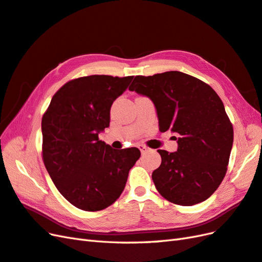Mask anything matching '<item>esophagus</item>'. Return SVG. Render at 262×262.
<instances>
[{"label": "esophagus", "instance_id": "34e87169", "mask_svg": "<svg viewBox=\"0 0 262 262\" xmlns=\"http://www.w3.org/2000/svg\"><path fill=\"white\" fill-rule=\"evenodd\" d=\"M138 148H139V150L141 151V154H143V155L146 154V152L149 150V149H148L146 146H144V145H139Z\"/></svg>", "mask_w": 262, "mask_h": 262}]
</instances>
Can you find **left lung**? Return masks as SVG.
<instances>
[{"instance_id":"obj_1","label":"left lung","mask_w":262,"mask_h":262,"mask_svg":"<svg viewBox=\"0 0 262 262\" xmlns=\"http://www.w3.org/2000/svg\"><path fill=\"white\" fill-rule=\"evenodd\" d=\"M130 91L150 99L159 130L176 133L178 150L159 149L161 164L152 172L156 189L171 203H201L226 174L234 130L220 96L205 82L180 71L136 76Z\"/></svg>"}]
</instances>
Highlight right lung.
Wrapping results in <instances>:
<instances>
[{"instance_id":"add662e5","label":"right lung","mask_w":262,"mask_h":262,"mask_svg":"<svg viewBox=\"0 0 262 262\" xmlns=\"http://www.w3.org/2000/svg\"><path fill=\"white\" fill-rule=\"evenodd\" d=\"M134 77L89 76L67 82L41 119L42 160L62 196L80 210L108 207L124 191L138 148L113 149L99 139L113 102Z\"/></svg>"}]
</instances>
